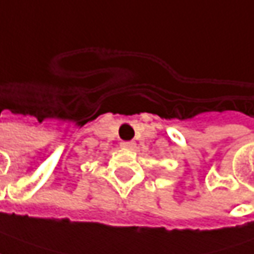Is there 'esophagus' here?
Wrapping results in <instances>:
<instances>
[{
	"mask_svg": "<svg viewBox=\"0 0 254 254\" xmlns=\"http://www.w3.org/2000/svg\"><path fill=\"white\" fill-rule=\"evenodd\" d=\"M121 147L124 150H134L136 144H134L133 141H122Z\"/></svg>",
	"mask_w": 254,
	"mask_h": 254,
	"instance_id": "obj_1",
	"label": "esophagus"
}]
</instances>
